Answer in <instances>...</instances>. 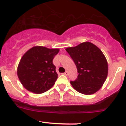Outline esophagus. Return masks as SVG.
I'll return each mask as SVG.
<instances>
[{"mask_svg":"<svg viewBox=\"0 0 126 126\" xmlns=\"http://www.w3.org/2000/svg\"><path fill=\"white\" fill-rule=\"evenodd\" d=\"M68 71H66V72H64V73H63V75H65V76H67V75H68Z\"/></svg>","mask_w":126,"mask_h":126,"instance_id":"1","label":"esophagus"}]
</instances>
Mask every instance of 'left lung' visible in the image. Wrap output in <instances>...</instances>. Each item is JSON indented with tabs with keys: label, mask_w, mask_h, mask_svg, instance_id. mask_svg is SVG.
Segmentation results:
<instances>
[{
	"label": "left lung",
	"mask_w": 126,
	"mask_h": 126,
	"mask_svg": "<svg viewBox=\"0 0 126 126\" xmlns=\"http://www.w3.org/2000/svg\"><path fill=\"white\" fill-rule=\"evenodd\" d=\"M66 50L76 64L79 73L72 87L86 95L97 92L105 82L108 74V63L102 52L93 43L84 42Z\"/></svg>",
	"instance_id": "left-lung-1"
}]
</instances>
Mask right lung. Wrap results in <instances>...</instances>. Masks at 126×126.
<instances>
[{
  "instance_id": "add662e5",
  "label": "right lung",
  "mask_w": 126,
  "mask_h": 126,
  "mask_svg": "<svg viewBox=\"0 0 126 126\" xmlns=\"http://www.w3.org/2000/svg\"><path fill=\"white\" fill-rule=\"evenodd\" d=\"M58 52V49L34 46L24 54L17 66V74L25 88L41 94L54 86L58 74L52 61Z\"/></svg>"
}]
</instances>
